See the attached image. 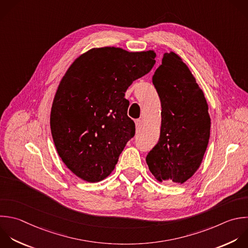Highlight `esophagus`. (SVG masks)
<instances>
[{
    "instance_id": "34e87169",
    "label": "esophagus",
    "mask_w": 248,
    "mask_h": 248,
    "mask_svg": "<svg viewBox=\"0 0 248 248\" xmlns=\"http://www.w3.org/2000/svg\"><path fill=\"white\" fill-rule=\"evenodd\" d=\"M135 123H136V128H137V130H139V129H140V127H141V120L140 119H136L135 120Z\"/></svg>"
}]
</instances>
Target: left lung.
<instances>
[{
    "label": "left lung",
    "instance_id": "1",
    "mask_svg": "<svg viewBox=\"0 0 248 248\" xmlns=\"http://www.w3.org/2000/svg\"><path fill=\"white\" fill-rule=\"evenodd\" d=\"M152 82L162 107L158 143L146 163L159 180L184 183L199 169L206 150L210 118L204 95L175 53H165Z\"/></svg>",
    "mask_w": 248,
    "mask_h": 248
}]
</instances>
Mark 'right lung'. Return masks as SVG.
<instances>
[{
	"instance_id": "right-lung-1",
	"label": "right lung",
	"mask_w": 248,
	"mask_h": 248,
	"mask_svg": "<svg viewBox=\"0 0 248 248\" xmlns=\"http://www.w3.org/2000/svg\"><path fill=\"white\" fill-rule=\"evenodd\" d=\"M155 56L151 50L93 48L67 71L52 104L50 128L59 156L77 176L97 182L114 170L136 130L125 92L151 71Z\"/></svg>"
}]
</instances>
